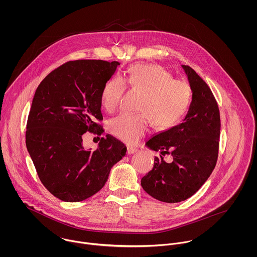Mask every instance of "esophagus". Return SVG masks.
<instances>
[{"instance_id": "1", "label": "esophagus", "mask_w": 257, "mask_h": 257, "mask_svg": "<svg viewBox=\"0 0 257 257\" xmlns=\"http://www.w3.org/2000/svg\"><path fill=\"white\" fill-rule=\"evenodd\" d=\"M126 151H127V154H134V153L138 152V151H139V149H138V148H136V147H127Z\"/></svg>"}]
</instances>
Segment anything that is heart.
Listing matches in <instances>:
<instances>
[{"instance_id": "obj_1", "label": "heart", "mask_w": 257, "mask_h": 257, "mask_svg": "<svg viewBox=\"0 0 257 257\" xmlns=\"http://www.w3.org/2000/svg\"><path fill=\"white\" fill-rule=\"evenodd\" d=\"M125 81L131 87L144 93L140 113H121L110 119V132L120 141L137 144L147 132L150 118L158 128L175 125L188 110L192 91L188 83L172 79V75L156 64L140 63L134 65L126 76L109 80L101 94L107 110H113L124 90Z\"/></svg>"}]
</instances>
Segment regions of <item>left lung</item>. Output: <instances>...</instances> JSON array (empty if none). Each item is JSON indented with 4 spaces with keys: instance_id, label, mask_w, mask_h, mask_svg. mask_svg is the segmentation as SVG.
Returning a JSON list of instances; mask_svg holds the SVG:
<instances>
[{
    "instance_id": "left-lung-1",
    "label": "left lung",
    "mask_w": 257,
    "mask_h": 257,
    "mask_svg": "<svg viewBox=\"0 0 257 257\" xmlns=\"http://www.w3.org/2000/svg\"><path fill=\"white\" fill-rule=\"evenodd\" d=\"M192 102L181 123L153 135L146 147L161 155L170 153L167 163L154 157L153 168L142 178L148 195L164 203H178L193 196L212 174L218 159L220 110L207 83L191 67L182 65Z\"/></svg>"
}]
</instances>
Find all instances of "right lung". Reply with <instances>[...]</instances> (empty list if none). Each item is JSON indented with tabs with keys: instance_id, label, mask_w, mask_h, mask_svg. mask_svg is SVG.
Instances as JSON below:
<instances>
[{
	"instance_id": "right-lung-1",
	"label": "right lung",
	"mask_w": 257,
	"mask_h": 257,
	"mask_svg": "<svg viewBox=\"0 0 257 257\" xmlns=\"http://www.w3.org/2000/svg\"><path fill=\"white\" fill-rule=\"evenodd\" d=\"M119 63L70 61L48 74L38 85L30 110L26 144L44 187L64 202H80L99 192L110 168L126 152L111 137L96 150L84 149L82 136L103 132L101 94Z\"/></svg>"
}]
</instances>
